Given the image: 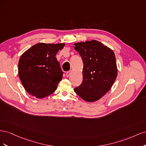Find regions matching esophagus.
Instances as JSON below:
<instances>
[{
  "instance_id": "1",
  "label": "esophagus",
  "mask_w": 146,
  "mask_h": 146,
  "mask_svg": "<svg viewBox=\"0 0 146 146\" xmlns=\"http://www.w3.org/2000/svg\"><path fill=\"white\" fill-rule=\"evenodd\" d=\"M70 74H71V71H68L67 72H66V76H67L68 77H69Z\"/></svg>"
}]
</instances>
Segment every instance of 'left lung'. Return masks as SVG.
<instances>
[{"label":"left lung","instance_id":"1","mask_svg":"<svg viewBox=\"0 0 146 146\" xmlns=\"http://www.w3.org/2000/svg\"><path fill=\"white\" fill-rule=\"evenodd\" d=\"M74 48L83 63V82L74 91L85 101L98 100L110 90L116 78L115 55L110 48L96 40L76 43Z\"/></svg>","mask_w":146,"mask_h":146}]
</instances>
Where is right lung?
I'll list each match as a JSON object with an SVG mask.
<instances>
[{
    "label": "right lung",
    "mask_w": 146,
    "mask_h": 146,
    "mask_svg": "<svg viewBox=\"0 0 146 146\" xmlns=\"http://www.w3.org/2000/svg\"><path fill=\"white\" fill-rule=\"evenodd\" d=\"M64 45L38 43L22 55L19 76L28 93L41 99L55 91L63 74L56 54Z\"/></svg>",
    "instance_id": "add662e5"
}]
</instances>
